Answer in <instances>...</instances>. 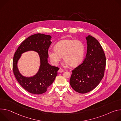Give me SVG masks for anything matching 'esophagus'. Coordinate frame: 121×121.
Instances as JSON below:
<instances>
[{"label":"esophagus","instance_id":"1","mask_svg":"<svg viewBox=\"0 0 121 121\" xmlns=\"http://www.w3.org/2000/svg\"><path fill=\"white\" fill-rule=\"evenodd\" d=\"M64 71V70L62 69L61 68H60V69L59 70V71H58V72H59V73H62V72H63Z\"/></svg>","mask_w":121,"mask_h":121}]
</instances>
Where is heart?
<instances>
[{
    "label": "heart",
    "mask_w": 121,
    "mask_h": 121,
    "mask_svg": "<svg viewBox=\"0 0 121 121\" xmlns=\"http://www.w3.org/2000/svg\"><path fill=\"white\" fill-rule=\"evenodd\" d=\"M56 51H49L48 55L51 62L57 65L63 57L64 61L71 67L78 65L82 60L85 53L84 44L79 40L64 39L54 47Z\"/></svg>",
    "instance_id": "b5f03b06"
}]
</instances>
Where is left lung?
<instances>
[{"label": "left lung", "instance_id": "1", "mask_svg": "<svg viewBox=\"0 0 121 121\" xmlns=\"http://www.w3.org/2000/svg\"><path fill=\"white\" fill-rule=\"evenodd\" d=\"M87 53L83 62L72 70L70 80L77 92L85 94L92 91L100 82L104 75L106 57L99 42L94 37H86Z\"/></svg>", "mask_w": 121, "mask_h": 121}]
</instances>
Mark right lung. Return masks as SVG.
I'll return each instance as SVG.
<instances>
[{
    "label": "right lung",
    "instance_id": "right-lung-1",
    "mask_svg": "<svg viewBox=\"0 0 121 121\" xmlns=\"http://www.w3.org/2000/svg\"><path fill=\"white\" fill-rule=\"evenodd\" d=\"M51 36L43 34L31 35L23 41L16 51L13 59V71L17 81L26 91L34 94H41L46 92L57 75L59 68L50 65L48 62V50L51 44ZM29 50L39 53L40 66L39 72L34 77L26 78L20 73L17 62L22 53Z\"/></svg>",
    "mask_w": 121,
    "mask_h": 121
}]
</instances>
